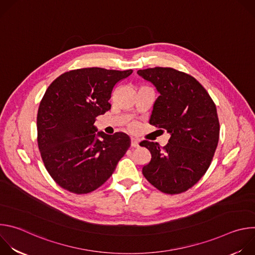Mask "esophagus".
Listing matches in <instances>:
<instances>
[{
	"mask_svg": "<svg viewBox=\"0 0 255 255\" xmlns=\"http://www.w3.org/2000/svg\"><path fill=\"white\" fill-rule=\"evenodd\" d=\"M131 146L132 147H138L139 146V140L135 138H131Z\"/></svg>",
	"mask_w": 255,
	"mask_h": 255,
	"instance_id": "obj_1",
	"label": "esophagus"
}]
</instances>
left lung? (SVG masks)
<instances>
[{
  "label": "left lung",
  "mask_w": 255,
  "mask_h": 255,
  "mask_svg": "<svg viewBox=\"0 0 255 255\" xmlns=\"http://www.w3.org/2000/svg\"><path fill=\"white\" fill-rule=\"evenodd\" d=\"M137 74L160 94L149 124L170 134L163 147L148 140L139 143L151 153L142 173L164 194L184 193L206 173L216 151L220 133L216 105L205 88L186 72L157 66L139 69Z\"/></svg>",
  "instance_id": "1"
}]
</instances>
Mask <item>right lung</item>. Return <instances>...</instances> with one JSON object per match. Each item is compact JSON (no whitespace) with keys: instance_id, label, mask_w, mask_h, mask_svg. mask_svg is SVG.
I'll use <instances>...</instances> for the list:
<instances>
[{"instance_id":"1","label":"right lung","mask_w":255,"mask_h":255,"mask_svg":"<svg viewBox=\"0 0 255 255\" xmlns=\"http://www.w3.org/2000/svg\"><path fill=\"white\" fill-rule=\"evenodd\" d=\"M132 71L79 68L64 72L47 88L38 108L37 142L45 168L62 189L78 195L94 192L110 178L129 148L127 134H96L94 124L111 109L115 86Z\"/></svg>"}]
</instances>
